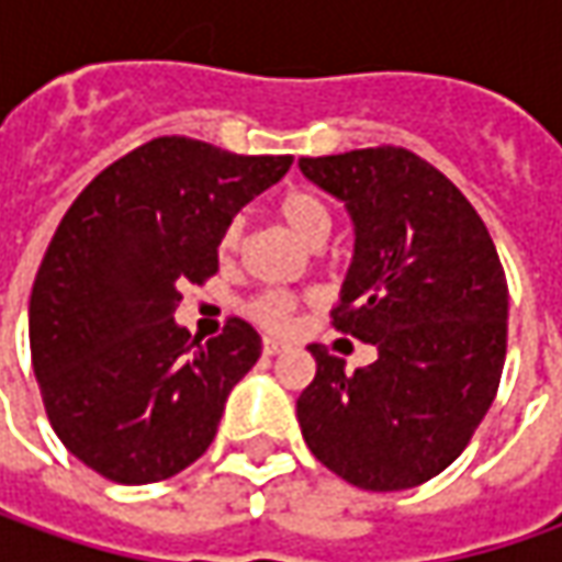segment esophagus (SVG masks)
<instances>
[{
  "mask_svg": "<svg viewBox=\"0 0 562 562\" xmlns=\"http://www.w3.org/2000/svg\"><path fill=\"white\" fill-rule=\"evenodd\" d=\"M288 347H291V344H284V340H278V337H266V340H262V353H266V357H278V353H284Z\"/></svg>",
  "mask_w": 562,
  "mask_h": 562,
  "instance_id": "1",
  "label": "esophagus"
}]
</instances>
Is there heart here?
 <instances>
[{
	"mask_svg": "<svg viewBox=\"0 0 562 562\" xmlns=\"http://www.w3.org/2000/svg\"><path fill=\"white\" fill-rule=\"evenodd\" d=\"M278 215H281V222L291 227L303 244H313V247L322 244L328 237V231H331V209H328V203L318 193L306 190V187L288 190L278 200ZM240 240H244V222L234 218V222H227L225 234H222V252H227V256L237 252ZM296 303L300 300L293 293L262 291L249 300V315L259 325H266V328H288Z\"/></svg>",
	"mask_w": 562,
	"mask_h": 562,
	"instance_id": "obj_1",
	"label": "heart"
}]
</instances>
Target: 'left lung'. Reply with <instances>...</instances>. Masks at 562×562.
Masks as SVG:
<instances>
[{
  "mask_svg": "<svg viewBox=\"0 0 562 562\" xmlns=\"http://www.w3.org/2000/svg\"><path fill=\"white\" fill-rule=\"evenodd\" d=\"M344 200L357 252L331 325L378 347L344 372L313 344L296 400L306 447L362 491L435 479L472 441L507 359V274L479 212L435 165L403 146L300 159Z\"/></svg>",
  "mask_w": 562,
  "mask_h": 562,
  "instance_id": "left-lung-1",
  "label": "left lung"
}]
</instances>
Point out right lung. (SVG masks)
<instances>
[{"label": "right lung", "mask_w": 562, "mask_h": 562, "mask_svg": "<svg viewBox=\"0 0 562 562\" xmlns=\"http://www.w3.org/2000/svg\"><path fill=\"white\" fill-rule=\"evenodd\" d=\"M291 162L156 137L99 171L55 227L31 293L33 372L58 441L102 479L153 485L209 450L262 340L231 315L200 344L175 310L187 281L218 271L227 222Z\"/></svg>", "instance_id": "right-lung-1"}]
</instances>
